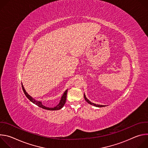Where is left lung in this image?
<instances>
[{
  "instance_id": "1",
  "label": "left lung",
  "mask_w": 148,
  "mask_h": 148,
  "mask_svg": "<svg viewBox=\"0 0 148 148\" xmlns=\"http://www.w3.org/2000/svg\"><path fill=\"white\" fill-rule=\"evenodd\" d=\"M84 98H85V100L88 103H90V104H91V105H94V106H95V107H105V105H98V104H95V103H92V102H90L87 98H86V95H85V94L84 95Z\"/></svg>"
}]
</instances>
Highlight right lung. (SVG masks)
<instances>
[{
    "mask_svg": "<svg viewBox=\"0 0 148 148\" xmlns=\"http://www.w3.org/2000/svg\"><path fill=\"white\" fill-rule=\"evenodd\" d=\"M22 89L23 90V92L25 94V95L26 96V97L31 101L33 103L37 105L38 107H40V108H42L43 109H45V110H50V111H55V110H60L61 109L63 106H64L65 103H66V98H67V90L65 91V92H64V94H63L62 96L61 97V98L60 99V101L59 102V103L57 105V106L54 107H53V108H50V107H46L45 106V105H43V104H42L41 102V101H37L35 99H34L33 98H32L30 95H29L26 91V90H25L24 88V87L23 86V84H22Z\"/></svg>",
    "mask_w": 148,
    "mask_h": 148,
    "instance_id": "obj_1",
    "label": "right lung"
}]
</instances>
